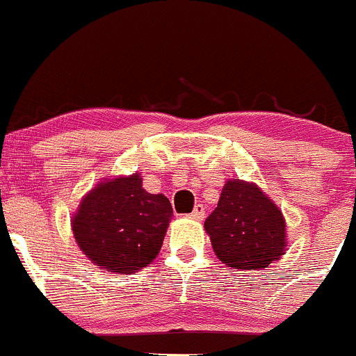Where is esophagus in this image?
Returning <instances> with one entry per match:
<instances>
[{
    "label": "esophagus",
    "mask_w": 356,
    "mask_h": 356,
    "mask_svg": "<svg viewBox=\"0 0 356 356\" xmlns=\"http://www.w3.org/2000/svg\"><path fill=\"white\" fill-rule=\"evenodd\" d=\"M204 217H205V207L202 204H197L195 205V209L192 210V213H190V219L204 220Z\"/></svg>",
    "instance_id": "1"
}]
</instances>
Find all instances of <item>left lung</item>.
Returning a JSON list of instances; mask_svg holds the SVG:
<instances>
[{"mask_svg":"<svg viewBox=\"0 0 356 356\" xmlns=\"http://www.w3.org/2000/svg\"><path fill=\"white\" fill-rule=\"evenodd\" d=\"M205 231L217 258L238 270H261L284 254L285 219L253 183L229 179Z\"/></svg>","mask_w":356,"mask_h":356,"instance_id":"left-lung-1","label":"left lung"}]
</instances>
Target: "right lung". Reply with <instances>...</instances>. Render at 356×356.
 Masks as SVG:
<instances>
[{"label":"right lung","mask_w":356,"mask_h":356,"mask_svg":"<svg viewBox=\"0 0 356 356\" xmlns=\"http://www.w3.org/2000/svg\"><path fill=\"white\" fill-rule=\"evenodd\" d=\"M171 216L170 200L147 193L136 173L95 186L72 217V232L95 265L132 273L158 256Z\"/></svg>","instance_id":"1"}]
</instances>
